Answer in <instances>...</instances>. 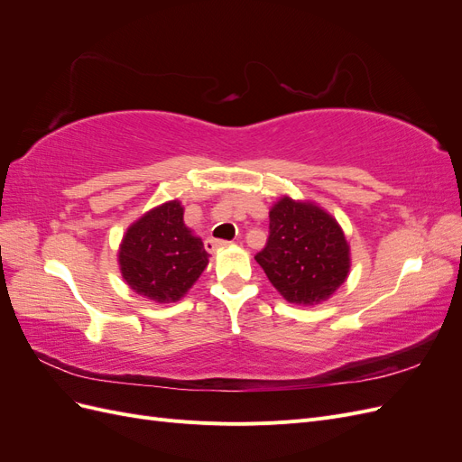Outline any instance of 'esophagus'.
I'll return each mask as SVG.
<instances>
[{"label": "esophagus", "instance_id": "esophagus-1", "mask_svg": "<svg viewBox=\"0 0 462 462\" xmlns=\"http://www.w3.org/2000/svg\"><path fill=\"white\" fill-rule=\"evenodd\" d=\"M227 245H229L227 241H219V239H206V243H204L208 253H216V250L227 246Z\"/></svg>", "mask_w": 462, "mask_h": 462}]
</instances>
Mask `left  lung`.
I'll use <instances>...</instances> for the list:
<instances>
[{
  "mask_svg": "<svg viewBox=\"0 0 462 462\" xmlns=\"http://www.w3.org/2000/svg\"><path fill=\"white\" fill-rule=\"evenodd\" d=\"M254 258L272 285L297 304L326 300L348 273V245L337 221L287 197L272 208L268 243Z\"/></svg>",
  "mask_w": 462,
  "mask_h": 462,
  "instance_id": "obj_1",
  "label": "left lung"
}]
</instances>
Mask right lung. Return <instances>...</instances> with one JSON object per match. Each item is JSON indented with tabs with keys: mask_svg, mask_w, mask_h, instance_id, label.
Instances as JSON below:
<instances>
[{
	"mask_svg": "<svg viewBox=\"0 0 462 462\" xmlns=\"http://www.w3.org/2000/svg\"><path fill=\"white\" fill-rule=\"evenodd\" d=\"M119 265L125 282L138 295L175 302L204 272L208 253L183 223V208L173 200L133 223L123 236Z\"/></svg>",
	"mask_w": 462,
	"mask_h": 462,
	"instance_id": "right-lung-1",
	"label": "right lung"
}]
</instances>
